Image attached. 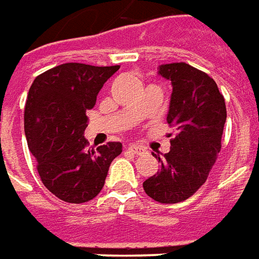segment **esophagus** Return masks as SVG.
<instances>
[{"label": "esophagus", "mask_w": 259, "mask_h": 259, "mask_svg": "<svg viewBox=\"0 0 259 259\" xmlns=\"http://www.w3.org/2000/svg\"><path fill=\"white\" fill-rule=\"evenodd\" d=\"M128 150H131L133 153H137V155H138V153L141 155V153L145 150V148L142 146V145H130Z\"/></svg>", "instance_id": "esophagus-1"}]
</instances>
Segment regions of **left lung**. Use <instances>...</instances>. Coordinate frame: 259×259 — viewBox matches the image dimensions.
<instances>
[{
    "label": "left lung",
    "instance_id": "8db88e82",
    "mask_svg": "<svg viewBox=\"0 0 259 259\" xmlns=\"http://www.w3.org/2000/svg\"><path fill=\"white\" fill-rule=\"evenodd\" d=\"M159 74L173 85L167 122L176 134L168 153H153L160 170L145 180L144 190L157 202L177 203L192 197L213 167L222 148L226 103L216 82L185 62L160 65Z\"/></svg>",
    "mask_w": 259,
    "mask_h": 259
}]
</instances>
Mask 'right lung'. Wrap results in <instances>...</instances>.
Instances as JSON below:
<instances>
[{
  "instance_id": "obj_1",
  "label": "right lung",
  "mask_w": 259,
  "mask_h": 259,
  "mask_svg": "<svg viewBox=\"0 0 259 259\" xmlns=\"http://www.w3.org/2000/svg\"><path fill=\"white\" fill-rule=\"evenodd\" d=\"M120 65L95 67L67 62L40 74L25 106L27 146L45 187L64 202L83 203L102 191L120 142L89 148L83 137L86 110L96 103L104 82Z\"/></svg>"
}]
</instances>
